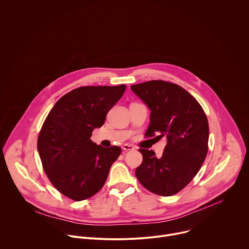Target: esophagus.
I'll return each mask as SVG.
<instances>
[{
	"instance_id": "1",
	"label": "esophagus",
	"mask_w": 249,
	"mask_h": 249,
	"mask_svg": "<svg viewBox=\"0 0 249 249\" xmlns=\"http://www.w3.org/2000/svg\"><path fill=\"white\" fill-rule=\"evenodd\" d=\"M134 149H135V148H134V146L129 145V144H125V145H123V146H122V150H123V151H125V152L133 151Z\"/></svg>"
}]
</instances>
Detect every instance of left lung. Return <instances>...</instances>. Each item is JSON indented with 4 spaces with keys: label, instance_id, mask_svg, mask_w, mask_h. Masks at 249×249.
Here are the masks:
<instances>
[{
    "label": "left lung",
    "instance_id": "obj_1",
    "mask_svg": "<svg viewBox=\"0 0 249 249\" xmlns=\"http://www.w3.org/2000/svg\"><path fill=\"white\" fill-rule=\"evenodd\" d=\"M151 110L145 134L166 137L161 158L140 149L143 161L136 168L140 183L149 191L171 196L182 190L200 170L208 153L209 124L199 102L183 88L164 81L131 86Z\"/></svg>",
    "mask_w": 249,
    "mask_h": 249
}]
</instances>
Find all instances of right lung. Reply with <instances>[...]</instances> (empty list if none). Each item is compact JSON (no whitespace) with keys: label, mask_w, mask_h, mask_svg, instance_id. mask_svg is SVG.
<instances>
[{"label":"right lung","mask_w":249,"mask_h":249,"mask_svg":"<svg viewBox=\"0 0 249 249\" xmlns=\"http://www.w3.org/2000/svg\"><path fill=\"white\" fill-rule=\"evenodd\" d=\"M125 89V85L81 87L62 96L47 115L38 135V154L51 183L70 199L82 201L97 193L120 156L119 147L106 149L90 137Z\"/></svg>","instance_id":"1"}]
</instances>
